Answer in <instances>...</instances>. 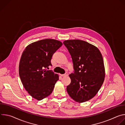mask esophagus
Instances as JSON below:
<instances>
[{
    "label": "esophagus",
    "instance_id": "1",
    "mask_svg": "<svg viewBox=\"0 0 125 125\" xmlns=\"http://www.w3.org/2000/svg\"><path fill=\"white\" fill-rule=\"evenodd\" d=\"M60 76H61V77H66V76H68V73H66L65 74H63V75H61V74H60Z\"/></svg>",
    "mask_w": 125,
    "mask_h": 125
}]
</instances>
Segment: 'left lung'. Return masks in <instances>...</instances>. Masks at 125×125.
<instances>
[{"label": "left lung", "instance_id": "left-lung-1", "mask_svg": "<svg viewBox=\"0 0 125 125\" xmlns=\"http://www.w3.org/2000/svg\"><path fill=\"white\" fill-rule=\"evenodd\" d=\"M72 59L74 72L67 86L70 96L75 101L84 102L93 98L102 85L105 68L101 53L95 46L83 41L63 42Z\"/></svg>", "mask_w": 125, "mask_h": 125}]
</instances>
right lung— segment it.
<instances>
[{
    "label": "right lung",
    "mask_w": 125,
    "mask_h": 125,
    "mask_svg": "<svg viewBox=\"0 0 125 125\" xmlns=\"http://www.w3.org/2000/svg\"><path fill=\"white\" fill-rule=\"evenodd\" d=\"M62 45L59 41L45 39L31 43L24 50L19 73L25 90L33 98L41 100L52 93L59 76L46 68L52 66V57Z\"/></svg>",
    "instance_id": "1"
}]
</instances>
